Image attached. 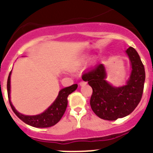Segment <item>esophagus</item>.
<instances>
[{"label":"esophagus","instance_id":"obj_1","mask_svg":"<svg viewBox=\"0 0 153 153\" xmlns=\"http://www.w3.org/2000/svg\"><path fill=\"white\" fill-rule=\"evenodd\" d=\"M85 84H86V82H85V81H81V82H79V85H81V86H82V85H85Z\"/></svg>","mask_w":153,"mask_h":153}]
</instances>
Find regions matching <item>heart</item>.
Masks as SVG:
<instances>
[{
    "mask_svg": "<svg viewBox=\"0 0 153 153\" xmlns=\"http://www.w3.org/2000/svg\"><path fill=\"white\" fill-rule=\"evenodd\" d=\"M84 60H85V59H84V58H82V59H79V60L77 61V64H81V63H82V62H84Z\"/></svg>",
    "mask_w": 153,
    "mask_h": 153,
    "instance_id": "obj_1",
    "label": "heart"
}]
</instances>
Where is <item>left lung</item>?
Here are the masks:
<instances>
[{"label":"left lung","mask_w":153,"mask_h":153,"mask_svg":"<svg viewBox=\"0 0 153 153\" xmlns=\"http://www.w3.org/2000/svg\"><path fill=\"white\" fill-rule=\"evenodd\" d=\"M126 53L132 70L125 85L115 87L109 83L105 79L107 73L103 64L82 76V79L92 88L91 110L102 119L113 121L128 116L136 108L142 97L146 76L144 66L133 47L130 46Z\"/></svg>","instance_id":"1"}]
</instances>
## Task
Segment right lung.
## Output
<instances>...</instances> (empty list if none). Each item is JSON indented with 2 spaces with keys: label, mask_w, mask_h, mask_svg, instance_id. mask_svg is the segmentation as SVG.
Listing matches in <instances>:
<instances>
[{
  "label": "right lung",
  "mask_w": 153,
  "mask_h": 153,
  "mask_svg": "<svg viewBox=\"0 0 153 153\" xmlns=\"http://www.w3.org/2000/svg\"><path fill=\"white\" fill-rule=\"evenodd\" d=\"M10 73L7 79V93L10 101V107L15 114L27 125L35 128H48L53 126L60 121L63 116L67 106H68V97L70 94L77 88V84H74L69 87H66L61 89L59 92V95L54 101L43 113L35 116H27L20 113L16 110L10 101Z\"/></svg>",
  "instance_id": "1"
}]
</instances>
